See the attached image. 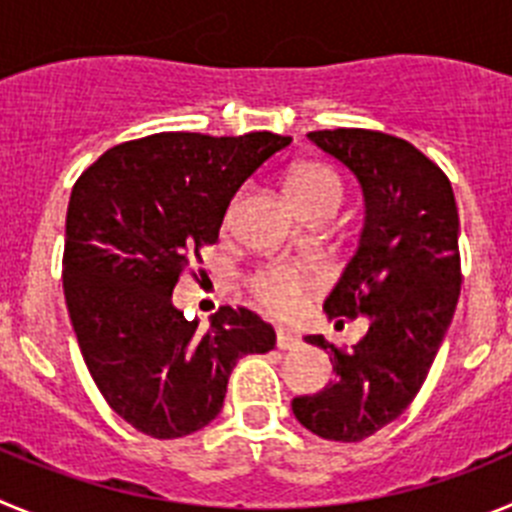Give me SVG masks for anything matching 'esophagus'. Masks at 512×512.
<instances>
[{
    "instance_id": "1",
    "label": "esophagus",
    "mask_w": 512,
    "mask_h": 512,
    "mask_svg": "<svg viewBox=\"0 0 512 512\" xmlns=\"http://www.w3.org/2000/svg\"><path fill=\"white\" fill-rule=\"evenodd\" d=\"M277 346L284 348V351H292V348L300 346V336H297L295 330L279 328L277 330Z\"/></svg>"
}]
</instances>
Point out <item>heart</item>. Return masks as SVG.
Wrapping results in <instances>:
<instances>
[{"instance_id":"heart-1","label":"heart","mask_w":512,"mask_h":512,"mask_svg":"<svg viewBox=\"0 0 512 512\" xmlns=\"http://www.w3.org/2000/svg\"><path fill=\"white\" fill-rule=\"evenodd\" d=\"M287 197L300 212L320 202H341V179L328 166L315 161L295 164L287 174ZM320 284V274L302 264H271L251 279V292L271 315H289L300 305L302 295Z\"/></svg>"}]
</instances>
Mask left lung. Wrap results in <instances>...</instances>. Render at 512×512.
<instances>
[{
  "label": "left lung",
  "instance_id": "1",
  "mask_svg": "<svg viewBox=\"0 0 512 512\" xmlns=\"http://www.w3.org/2000/svg\"><path fill=\"white\" fill-rule=\"evenodd\" d=\"M307 138L341 161L364 194L359 248L323 310L366 315L369 330L348 351L305 338L333 354L336 379L295 397L292 413L315 436L354 443L402 415L428 377L461 292L459 212L449 176L408 140L361 128Z\"/></svg>",
  "mask_w": 512,
  "mask_h": 512
}]
</instances>
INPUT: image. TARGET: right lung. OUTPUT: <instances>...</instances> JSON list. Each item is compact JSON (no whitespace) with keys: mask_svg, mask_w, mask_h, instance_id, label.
Wrapping results in <instances>:
<instances>
[{"mask_svg":"<svg viewBox=\"0 0 512 512\" xmlns=\"http://www.w3.org/2000/svg\"><path fill=\"white\" fill-rule=\"evenodd\" d=\"M292 138L156 133L104 151L74 184L66 212L63 295L94 384L151 438H182L223 408L246 354L277 343L246 307H220L210 328L171 302L200 248L253 171Z\"/></svg>","mask_w":512,"mask_h":512,"instance_id":"right-lung-1","label":"right lung"}]
</instances>
